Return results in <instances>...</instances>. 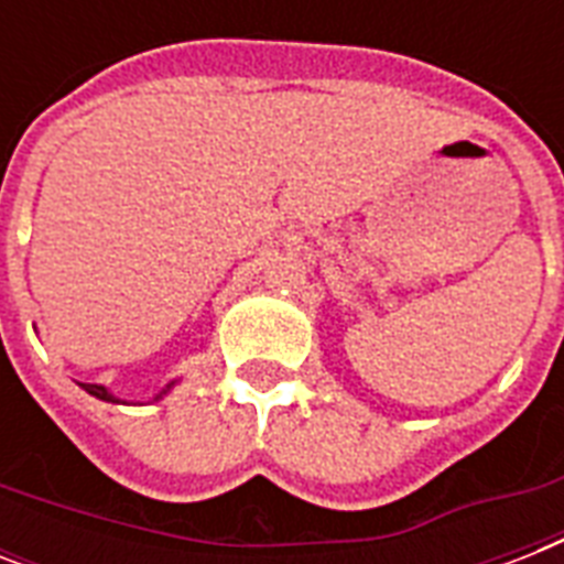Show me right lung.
<instances>
[{
	"label": "right lung",
	"instance_id": "right-lung-1",
	"mask_svg": "<svg viewBox=\"0 0 564 564\" xmlns=\"http://www.w3.org/2000/svg\"><path fill=\"white\" fill-rule=\"evenodd\" d=\"M172 386H175V380H172V383H170V386H166V389H161V392L154 394V401H161L163 394L170 392ZM82 389H84V392H90V394H93V398H99V401H110V403H119V398H113V394H110V392H108V389H105V386H99V383H82Z\"/></svg>",
	"mask_w": 564,
	"mask_h": 564
}]
</instances>
